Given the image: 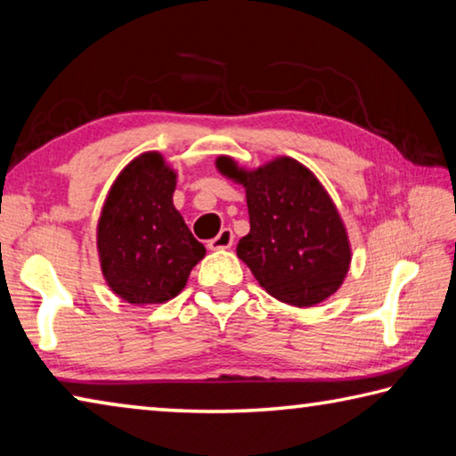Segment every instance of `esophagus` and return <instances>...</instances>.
Instances as JSON below:
<instances>
[{
	"label": "esophagus",
	"mask_w": 456,
	"mask_h": 456,
	"mask_svg": "<svg viewBox=\"0 0 456 456\" xmlns=\"http://www.w3.org/2000/svg\"><path fill=\"white\" fill-rule=\"evenodd\" d=\"M231 245H233V231L225 227V229H221V233L217 237L211 239L209 249L221 251V249H229Z\"/></svg>",
	"instance_id": "esophagus-1"
}]
</instances>
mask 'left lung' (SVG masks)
Wrapping results in <instances>:
<instances>
[{
	"mask_svg": "<svg viewBox=\"0 0 456 456\" xmlns=\"http://www.w3.org/2000/svg\"><path fill=\"white\" fill-rule=\"evenodd\" d=\"M221 175L243 184L249 233L237 257L261 288L283 304L312 307L336 293L348 275L352 247L334 200L310 168L277 157L247 171L219 157Z\"/></svg>",
	"mask_w": 456,
	"mask_h": 456,
	"instance_id": "1",
	"label": "left lung"
}]
</instances>
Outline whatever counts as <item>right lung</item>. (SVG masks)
Here are the masks:
<instances>
[{"mask_svg":"<svg viewBox=\"0 0 456 456\" xmlns=\"http://www.w3.org/2000/svg\"><path fill=\"white\" fill-rule=\"evenodd\" d=\"M176 173L160 152H142L112 183L98 219L102 275L133 305L165 304L179 296L191 269L205 257L173 205Z\"/></svg>","mask_w":456,"mask_h":456,"instance_id":"right-lung-1","label":"right lung"}]
</instances>
